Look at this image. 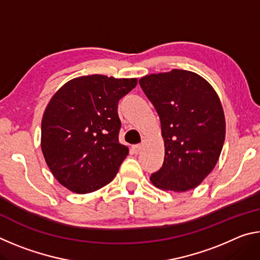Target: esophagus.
I'll list each match as a JSON object with an SVG mask.
<instances>
[{
  "label": "esophagus",
  "instance_id": "1",
  "mask_svg": "<svg viewBox=\"0 0 260 260\" xmlns=\"http://www.w3.org/2000/svg\"><path fill=\"white\" fill-rule=\"evenodd\" d=\"M142 144H136V146H133V151L138 155V153L141 152V150H142Z\"/></svg>",
  "mask_w": 260,
  "mask_h": 260
}]
</instances>
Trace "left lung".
Segmentation results:
<instances>
[{
    "instance_id": "left-lung-1",
    "label": "left lung",
    "mask_w": 260,
    "mask_h": 260,
    "mask_svg": "<svg viewBox=\"0 0 260 260\" xmlns=\"http://www.w3.org/2000/svg\"><path fill=\"white\" fill-rule=\"evenodd\" d=\"M159 116L165 157L151 174L153 186L171 191L196 188L212 172L226 134L217 91L199 74L174 69L139 80Z\"/></svg>"
}]
</instances>
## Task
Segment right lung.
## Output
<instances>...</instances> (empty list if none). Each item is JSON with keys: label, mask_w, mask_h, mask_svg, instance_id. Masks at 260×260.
I'll return each instance as SVG.
<instances>
[{"label": "right lung", "mask_w": 260, "mask_h": 260, "mask_svg": "<svg viewBox=\"0 0 260 260\" xmlns=\"http://www.w3.org/2000/svg\"><path fill=\"white\" fill-rule=\"evenodd\" d=\"M136 83V78L83 76L64 83L50 99L41 121V150L61 186L88 193L116 177L129 151L118 139V102Z\"/></svg>", "instance_id": "obj_1"}]
</instances>
